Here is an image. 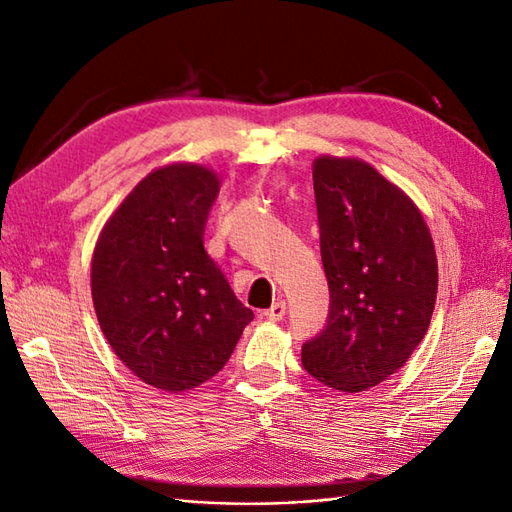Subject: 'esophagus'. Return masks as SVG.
I'll list each match as a JSON object with an SVG mask.
<instances>
[{
    "instance_id": "obj_1",
    "label": "esophagus",
    "mask_w": 512,
    "mask_h": 512,
    "mask_svg": "<svg viewBox=\"0 0 512 512\" xmlns=\"http://www.w3.org/2000/svg\"><path fill=\"white\" fill-rule=\"evenodd\" d=\"M285 313H287V304L282 302V300H276V302L271 304L269 309L265 311V317H267V320H271V322H280L282 317H285Z\"/></svg>"
}]
</instances>
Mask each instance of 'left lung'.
<instances>
[{"label": "left lung", "instance_id": "8db88e82", "mask_svg": "<svg viewBox=\"0 0 512 512\" xmlns=\"http://www.w3.org/2000/svg\"><path fill=\"white\" fill-rule=\"evenodd\" d=\"M322 263L331 291L324 331L302 366L328 388L363 392L410 359L434 313L438 260L416 203L357 157L313 162Z\"/></svg>", "mask_w": 512, "mask_h": 512}]
</instances>
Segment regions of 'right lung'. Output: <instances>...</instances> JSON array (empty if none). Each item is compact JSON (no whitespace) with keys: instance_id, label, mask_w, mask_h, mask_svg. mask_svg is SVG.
<instances>
[{"instance_id":"1","label":"right lung","mask_w":512,"mask_h":512,"mask_svg":"<svg viewBox=\"0 0 512 512\" xmlns=\"http://www.w3.org/2000/svg\"><path fill=\"white\" fill-rule=\"evenodd\" d=\"M219 186L201 164L155 168L94 247L92 300L102 333L135 377L164 392L212 379L254 320L203 249Z\"/></svg>"}]
</instances>
